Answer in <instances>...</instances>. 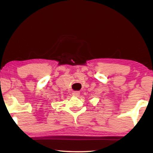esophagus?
<instances>
[{
  "mask_svg": "<svg viewBox=\"0 0 153 153\" xmlns=\"http://www.w3.org/2000/svg\"><path fill=\"white\" fill-rule=\"evenodd\" d=\"M79 94H80V92L79 91H74L73 92V95L74 97H79Z\"/></svg>",
  "mask_w": 153,
  "mask_h": 153,
  "instance_id": "esophagus-1",
  "label": "esophagus"
}]
</instances>
